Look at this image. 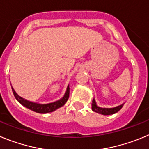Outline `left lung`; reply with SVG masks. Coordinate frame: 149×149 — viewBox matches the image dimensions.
Instances as JSON below:
<instances>
[{
	"label": "left lung",
	"mask_w": 149,
	"mask_h": 149,
	"mask_svg": "<svg viewBox=\"0 0 149 149\" xmlns=\"http://www.w3.org/2000/svg\"><path fill=\"white\" fill-rule=\"evenodd\" d=\"M123 104H122L121 105H119V106H116L115 108H100V107L97 106L96 105V103L95 100L93 99V101H92V111L96 112L98 113H100V114L103 115H111L113 114V113H116V112L120 111L122 108H123Z\"/></svg>",
	"instance_id": "left-lung-1"
}]
</instances>
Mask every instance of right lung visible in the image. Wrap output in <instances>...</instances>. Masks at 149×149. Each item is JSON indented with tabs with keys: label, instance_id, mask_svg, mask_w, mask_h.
I'll return each mask as SVG.
<instances>
[{
	"label": "right lung",
	"instance_id": "obj_1",
	"mask_svg": "<svg viewBox=\"0 0 149 149\" xmlns=\"http://www.w3.org/2000/svg\"><path fill=\"white\" fill-rule=\"evenodd\" d=\"M12 90H13V94H14L15 99L18 100L22 105L25 106L26 108H29V109L32 110V111H35V112H37V113H50V112H53V111H56V109L61 108V107L63 106V105L66 103V102L68 101L70 95V88L69 85H68L65 95H64V96H63L61 99H60L59 100L54 102L48 103V104H38V103L32 102L28 101V100H25V99H23L22 97H21V96H18V95L16 93V92L15 91V90L13 89V87H12Z\"/></svg>",
	"mask_w": 149,
	"mask_h": 149
}]
</instances>
